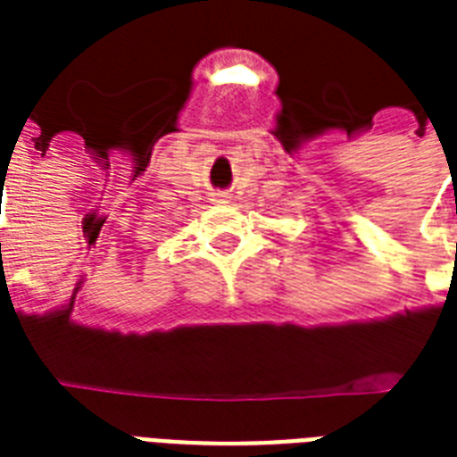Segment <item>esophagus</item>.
I'll return each mask as SVG.
<instances>
[{"mask_svg":"<svg viewBox=\"0 0 457 457\" xmlns=\"http://www.w3.org/2000/svg\"><path fill=\"white\" fill-rule=\"evenodd\" d=\"M212 202H216V204H226V202H228V196H226L224 192H214V195H212Z\"/></svg>","mask_w":457,"mask_h":457,"instance_id":"obj_1","label":"esophagus"}]
</instances>
